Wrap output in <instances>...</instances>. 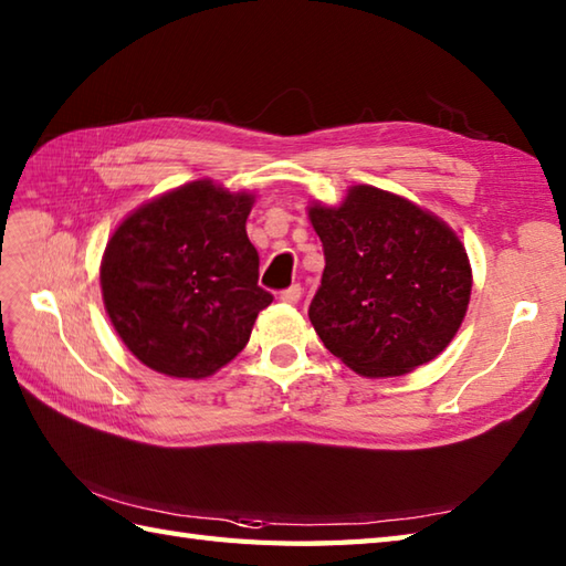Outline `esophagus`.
I'll use <instances>...</instances> for the list:
<instances>
[{
	"label": "esophagus",
	"mask_w": 566,
	"mask_h": 566,
	"mask_svg": "<svg viewBox=\"0 0 566 566\" xmlns=\"http://www.w3.org/2000/svg\"><path fill=\"white\" fill-rule=\"evenodd\" d=\"M302 294H304L302 284H292L290 290H284V292L280 294V298H282L284 304H298V302H302Z\"/></svg>",
	"instance_id": "obj_1"
}]
</instances>
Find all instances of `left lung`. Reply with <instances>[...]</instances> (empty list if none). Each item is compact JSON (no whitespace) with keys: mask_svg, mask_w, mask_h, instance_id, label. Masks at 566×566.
<instances>
[{"mask_svg":"<svg viewBox=\"0 0 566 566\" xmlns=\"http://www.w3.org/2000/svg\"><path fill=\"white\" fill-rule=\"evenodd\" d=\"M308 219L326 270L308 318L328 350L359 377H401L436 359L460 331L472 264L460 235L391 191L355 185Z\"/></svg>","mask_w":566,"mask_h":566,"instance_id":"obj_1","label":"left lung"}]
</instances>
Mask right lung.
Here are the masks:
<instances>
[{
    "label": "right lung",
    "instance_id": "obj_1",
    "mask_svg": "<svg viewBox=\"0 0 566 566\" xmlns=\"http://www.w3.org/2000/svg\"><path fill=\"white\" fill-rule=\"evenodd\" d=\"M255 195L197 179L165 191L116 226L102 255L104 308L143 365L203 379L243 350L272 294L245 221Z\"/></svg>",
    "mask_w": 566,
    "mask_h": 566
}]
</instances>
